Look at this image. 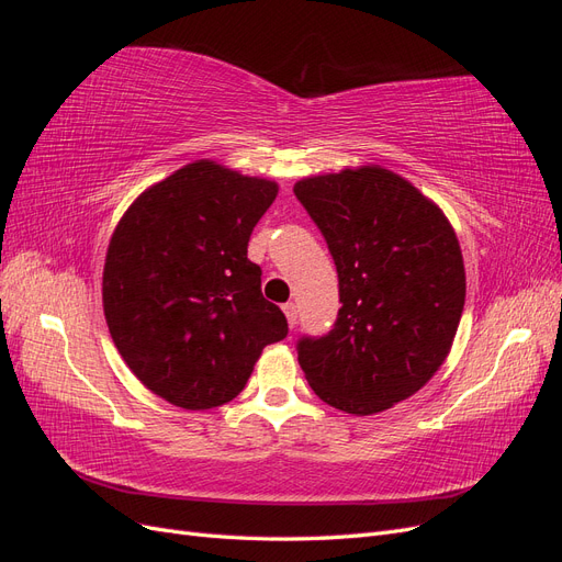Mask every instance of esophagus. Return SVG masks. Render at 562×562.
<instances>
[{"label":"esophagus","instance_id":"esophagus-1","mask_svg":"<svg viewBox=\"0 0 562 562\" xmlns=\"http://www.w3.org/2000/svg\"><path fill=\"white\" fill-rule=\"evenodd\" d=\"M283 314L288 318V326L295 328L297 326V304L295 302H285L283 304Z\"/></svg>","mask_w":562,"mask_h":562}]
</instances>
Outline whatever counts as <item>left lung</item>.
I'll return each instance as SVG.
<instances>
[{
	"label": "left lung",
	"mask_w": 562,
	"mask_h": 562,
	"mask_svg": "<svg viewBox=\"0 0 562 562\" xmlns=\"http://www.w3.org/2000/svg\"><path fill=\"white\" fill-rule=\"evenodd\" d=\"M293 192L337 267L333 328L297 339L314 394L351 415L411 398L443 366L464 312L454 229L434 201L380 166L300 180Z\"/></svg>",
	"instance_id": "8db88e82"
}]
</instances>
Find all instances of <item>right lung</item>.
I'll return each instance as SVG.
<instances>
[{"label":"right lung","mask_w":562,"mask_h":562,"mask_svg":"<svg viewBox=\"0 0 562 562\" xmlns=\"http://www.w3.org/2000/svg\"><path fill=\"white\" fill-rule=\"evenodd\" d=\"M277 192V182L203 159L149 187L119 220L103 271L108 328L133 375L168 403L209 411L232 401L262 349L288 335L248 260Z\"/></svg>","instance_id":"right-lung-1"}]
</instances>
